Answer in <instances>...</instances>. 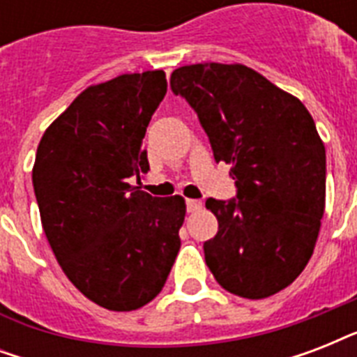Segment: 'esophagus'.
I'll return each instance as SVG.
<instances>
[{
  "label": "esophagus",
  "instance_id": "34e87169",
  "mask_svg": "<svg viewBox=\"0 0 357 357\" xmlns=\"http://www.w3.org/2000/svg\"><path fill=\"white\" fill-rule=\"evenodd\" d=\"M198 209H202V202L200 200H187V211L196 213Z\"/></svg>",
  "mask_w": 357,
  "mask_h": 357
}]
</instances>
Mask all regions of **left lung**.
<instances>
[{
  "mask_svg": "<svg viewBox=\"0 0 357 357\" xmlns=\"http://www.w3.org/2000/svg\"><path fill=\"white\" fill-rule=\"evenodd\" d=\"M170 86L237 185L234 200L206 202L218 220L204 243L209 271L243 298L280 293L307 265L326 204V150L310 111L244 64L181 66Z\"/></svg>",
  "mask_w": 357,
  "mask_h": 357,
  "instance_id": "1",
  "label": "left lung"
}]
</instances>
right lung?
Listing matches in <instances>:
<instances>
[{
    "mask_svg": "<svg viewBox=\"0 0 357 357\" xmlns=\"http://www.w3.org/2000/svg\"><path fill=\"white\" fill-rule=\"evenodd\" d=\"M165 94L162 70L91 85L36 148L33 187L47 243L70 282L105 310L155 298L181 246L183 198L131 185L150 170L142 144Z\"/></svg>",
    "mask_w": 357,
    "mask_h": 357,
    "instance_id": "1",
    "label": "right lung"
}]
</instances>
